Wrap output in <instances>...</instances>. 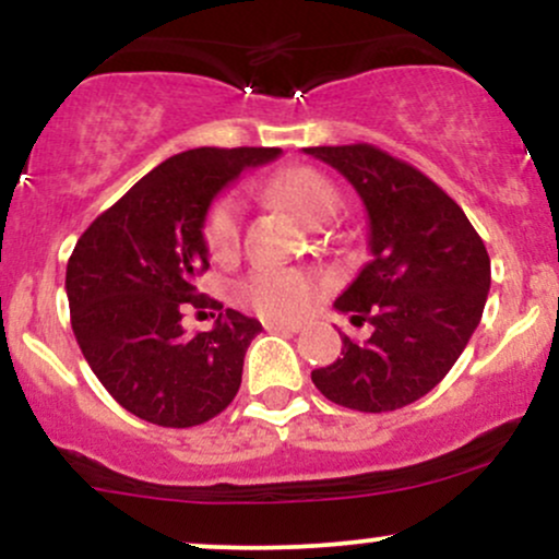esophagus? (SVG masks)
Masks as SVG:
<instances>
[{
	"instance_id": "34e87169",
	"label": "esophagus",
	"mask_w": 559,
	"mask_h": 559,
	"mask_svg": "<svg viewBox=\"0 0 559 559\" xmlns=\"http://www.w3.org/2000/svg\"><path fill=\"white\" fill-rule=\"evenodd\" d=\"M265 329L267 331H278V333H297L301 329V323H284V320H267Z\"/></svg>"
}]
</instances>
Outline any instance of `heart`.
I'll return each instance as SVG.
<instances>
[{"mask_svg":"<svg viewBox=\"0 0 559 559\" xmlns=\"http://www.w3.org/2000/svg\"><path fill=\"white\" fill-rule=\"evenodd\" d=\"M273 197L292 215L307 226L331 221L338 210L336 189L312 168H294L281 173L271 186ZM241 236V202L236 194L221 197L210 207L204 221V241L215 260H228L239 249ZM239 297L243 305L254 307L260 316L275 320H294L310 310L316 299V281L299 271H275L260 267L241 281Z\"/></svg>","mask_w":559,"mask_h":559,"instance_id":"obj_1","label":"heart"}]
</instances>
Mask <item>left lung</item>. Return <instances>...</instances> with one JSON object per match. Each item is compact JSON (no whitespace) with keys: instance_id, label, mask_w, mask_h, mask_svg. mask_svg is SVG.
Listing matches in <instances>:
<instances>
[{"instance_id":"left-lung-1","label":"left lung","mask_w":559,"mask_h":559,"mask_svg":"<svg viewBox=\"0 0 559 559\" xmlns=\"http://www.w3.org/2000/svg\"><path fill=\"white\" fill-rule=\"evenodd\" d=\"M336 168L368 213L373 260L333 301L365 342L342 333V357L312 370L325 400L389 413L426 396L449 373L484 316L491 260L463 207L418 168L370 144L310 146Z\"/></svg>"}]
</instances>
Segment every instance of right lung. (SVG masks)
Masks as SVG:
<instances>
[{"mask_svg": "<svg viewBox=\"0 0 559 559\" xmlns=\"http://www.w3.org/2000/svg\"><path fill=\"white\" fill-rule=\"evenodd\" d=\"M281 155L265 146H199L165 159L83 230L68 260L70 325L112 400L165 428L207 423L234 402L260 320L217 312L213 331L186 336V305L210 267L204 221L241 170Z\"/></svg>", "mask_w": 559, "mask_h": 559, "instance_id": "right-lung-1", "label": "right lung"}]
</instances>
